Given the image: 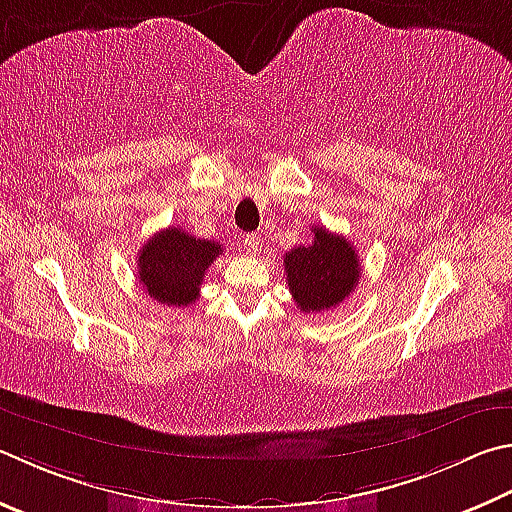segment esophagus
Returning <instances> with one entry per match:
<instances>
[{
    "mask_svg": "<svg viewBox=\"0 0 512 512\" xmlns=\"http://www.w3.org/2000/svg\"><path fill=\"white\" fill-rule=\"evenodd\" d=\"M241 244H244L246 255H257L259 253V237L257 235H246L241 239Z\"/></svg>",
    "mask_w": 512,
    "mask_h": 512,
    "instance_id": "1",
    "label": "esophagus"
}]
</instances>
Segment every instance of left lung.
Segmentation results:
<instances>
[{"instance_id": "obj_1", "label": "left lung", "mask_w": 512, "mask_h": 512, "mask_svg": "<svg viewBox=\"0 0 512 512\" xmlns=\"http://www.w3.org/2000/svg\"><path fill=\"white\" fill-rule=\"evenodd\" d=\"M309 246H295L284 255L288 291L302 313L336 309L360 280V262L351 241L327 228H311Z\"/></svg>"}]
</instances>
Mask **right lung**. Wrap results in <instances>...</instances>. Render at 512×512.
I'll return each mask as SVG.
<instances>
[{
    "mask_svg": "<svg viewBox=\"0 0 512 512\" xmlns=\"http://www.w3.org/2000/svg\"><path fill=\"white\" fill-rule=\"evenodd\" d=\"M224 253L219 241L197 239L181 228H165L145 241L138 253V282L165 306H188L199 300V288L210 264Z\"/></svg>",
    "mask_w": 512,
    "mask_h": 512,
    "instance_id": "right-lung-1",
    "label": "right lung"
}]
</instances>
